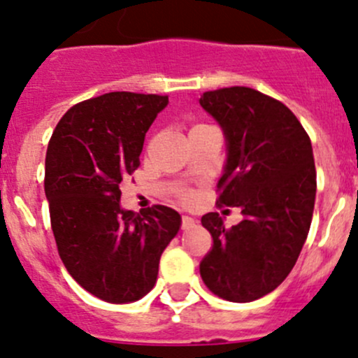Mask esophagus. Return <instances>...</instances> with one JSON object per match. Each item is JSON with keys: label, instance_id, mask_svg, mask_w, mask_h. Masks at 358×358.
<instances>
[{"label": "esophagus", "instance_id": "esophagus-1", "mask_svg": "<svg viewBox=\"0 0 358 358\" xmlns=\"http://www.w3.org/2000/svg\"><path fill=\"white\" fill-rule=\"evenodd\" d=\"M196 225V220L190 218V216H182V229L183 230H189Z\"/></svg>", "mask_w": 358, "mask_h": 358}]
</instances>
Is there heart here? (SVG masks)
Listing matches in <instances>:
<instances>
[{"instance_id":"1","label":"heart","mask_w":358,"mask_h":358,"mask_svg":"<svg viewBox=\"0 0 358 358\" xmlns=\"http://www.w3.org/2000/svg\"><path fill=\"white\" fill-rule=\"evenodd\" d=\"M190 199H192V197H190V194H187V192L182 194V201H183V202H189Z\"/></svg>"}]
</instances>
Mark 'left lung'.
Segmentation results:
<instances>
[{
    "instance_id": "1",
    "label": "left lung",
    "mask_w": 358,
    "mask_h": 358,
    "mask_svg": "<svg viewBox=\"0 0 358 358\" xmlns=\"http://www.w3.org/2000/svg\"><path fill=\"white\" fill-rule=\"evenodd\" d=\"M199 102L220 122L229 149L216 204L244 215L230 229L218 213L202 216L213 246L199 272L213 294L255 301L284 282L308 236L317 192L312 142L282 102L258 90H213Z\"/></svg>"
}]
</instances>
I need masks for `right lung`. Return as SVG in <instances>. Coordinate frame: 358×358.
Wrapping results in <instances>:
<instances>
[{
    "mask_svg": "<svg viewBox=\"0 0 358 358\" xmlns=\"http://www.w3.org/2000/svg\"><path fill=\"white\" fill-rule=\"evenodd\" d=\"M166 106L168 95L106 93L71 107L48 142L45 194L59 256L83 289L107 303L152 289L182 222L168 206H119V185L140 166L147 129Z\"/></svg>",
    "mask_w": 358,
    "mask_h": 358,
    "instance_id": "right-lung-1",
    "label": "right lung"
}]
</instances>
